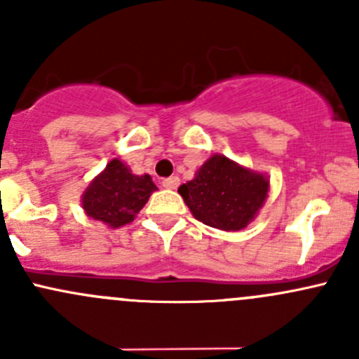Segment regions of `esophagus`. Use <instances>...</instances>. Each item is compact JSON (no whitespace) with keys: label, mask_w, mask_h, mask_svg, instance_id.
<instances>
[{"label":"esophagus","mask_w":359,"mask_h":359,"mask_svg":"<svg viewBox=\"0 0 359 359\" xmlns=\"http://www.w3.org/2000/svg\"><path fill=\"white\" fill-rule=\"evenodd\" d=\"M163 187H165V189H177V187H179V184H180V179L179 177H168V179H163Z\"/></svg>","instance_id":"obj_1"}]
</instances>
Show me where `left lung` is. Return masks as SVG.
Returning <instances> with one entry per match:
<instances>
[{
  "label": "left lung",
  "instance_id": "left-lung-1",
  "mask_svg": "<svg viewBox=\"0 0 359 359\" xmlns=\"http://www.w3.org/2000/svg\"><path fill=\"white\" fill-rule=\"evenodd\" d=\"M269 193L266 175L245 168L222 154H213L193 180L179 187L194 219L222 231L245 229Z\"/></svg>",
  "mask_w": 359,
  "mask_h": 359
}]
</instances>
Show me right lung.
<instances>
[{
    "instance_id": "obj_1",
    "label": "right lung",
    "mask_w": 359,
    "mask_h": 359,
    "mask_svg": "<svg viewBox=\"0 0 359 359\" xmlns=\"http://www.w3.org/2000/svg\"><path fill=\"white\" fill-rule=\"evenodd\" d=\"M156 189L151 175H135L114 158L86 187L81 205L86 215L116 229L132 222Z\"/></svg>"
}]
</instances>
